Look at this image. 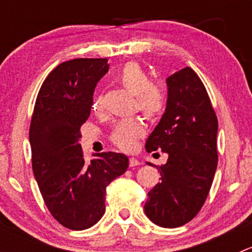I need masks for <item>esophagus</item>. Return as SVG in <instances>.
I'll use <instances>...</instances> for the list:
<instances>
[{"mask_svg": "<svg viewBox=\"0 0 252 252\" xmlns=\"http://www.w3.org/2000/svg\"><path fill=\"white\" fill-rule=\"evenodd\" d=\"M141 162L139 161V159L134 158V157H131L130 159H129V166L130 167H135V166H140Z\"/></svg>", "mask_w": 252, "mask_h": 252, "instance_id": "obj_1", "label": "esophagus"}]
</instances>
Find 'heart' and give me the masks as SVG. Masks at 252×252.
Here are the masks:
<instances>
[{"mask_svg": "<svg viewBox=\"0 0 252 252\" xmlns=\"http://www.w3.org/2000/svg\"><path fill=\"white\" fill-rule=\"evenodd\" d=\"M114 80L123 89L134 95V108L141 112L145 117L154 119L162 113L166 103V93L159 84L152 83L149 74L135 62H129L114 77ZM95 112H102V97H97L94 102ZM145 134L144 123L138 118L119 122L112 133V141L124 151H131L136 142Z\"/></svg>", "mask_w": 252, "mask_h": 252, "instance_id": "1", "label": "heart"}]
</instances>
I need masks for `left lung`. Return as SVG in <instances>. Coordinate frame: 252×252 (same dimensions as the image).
Returning a JSON list of instances; mask_svg holds the SVG:
<instances>
[{
	"mask_svg": "<svg viewBox=\"0 0 252 252\" xmlns=\"http://www.w3.org/2000/svg\"><path fill=\"white\" fill-rule=\"evenodd\" d=\"M166 81V111L145 149L161 150L168 159L159 167L162 182L150 190L144 208L155 224L177 228L197 215L211 189L218 161V122L204 84L191 68L178 70Z\"/></svg>",
	"mask_w": 252,
	"mask_h": 252,
	"instance_id": "left-lung-1",
	"label": "left lung"
}]
</instances>
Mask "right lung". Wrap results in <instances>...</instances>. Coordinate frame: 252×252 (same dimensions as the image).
Listing matches in <instances>:
<instances>
[{"label": "right lung", "instance_id": "obj_1", "mask_svg": "<svg viewBox=\"0 0 252 252\" xmlns=\"http://www.w3.org/2000/svg\"><path fill=\"white\" fill-rule=\"evenodd\" d=\"M106 58H75L55 68L37 94L30 124L32 172L51 215L65 228L83 230L101 220L106 187L126 171L117 152L84 158L80 126L90 116L93 95L108 72Z\"/></svg>", "mask_w": 252, "mask_h": 252}]
</instances>
